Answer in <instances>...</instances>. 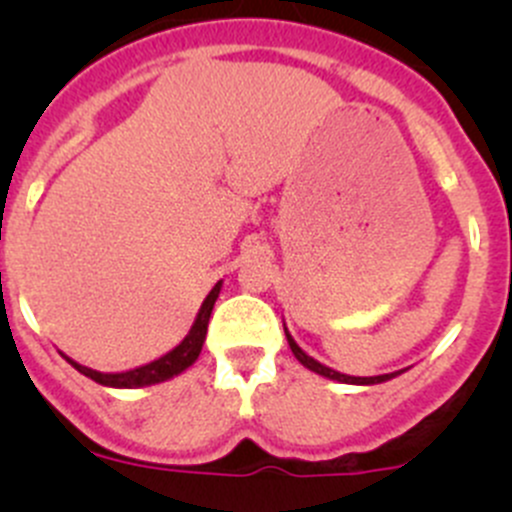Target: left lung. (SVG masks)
Masks as SVG:
<instances>
[{
    "label": "left lung",
    "mask_w": 512,
    "mask_h": 512,
    "mask_svg": "<svg viewBox=\"0 0 512 512\" xmlns=\"http://www.w3.org/2000/svg\"><path fill=\"white\" fill-rule=\"evenodd\" d=\"M285 337H287V344L289 349H292V354L297 356V361L302 366H307L309 371H314V374L324 376V379H332V381H339V384H354V386H374V384H384V381L389 379H396L399 374H404L406 369H399V371H391V374H379V376H349V374H342V371H334L329 369V366L319 364L314 356H309L307 352H302V347H299L297 342L292 339V334H289V329L285 327Z\"/></svg>",
    "instance_id": "left-lung-1"
}]
</instances>
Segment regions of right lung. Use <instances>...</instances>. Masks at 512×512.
<instances>
[{
    "label": "right lung",
    "mask_w": 512,
    "mask_h": 512,
    "mask_svg": "<svg viewBox=\"0 0 512 512\" xmlns=\"http://www.w3.org/2000/svg\"><path fill=\"white\" fill-rule=\"evenodd\" d=\"M220 289H223V280L210 289L208 297L203 299V304H200V309H198V317H195L193 327H190V332L185 334L183 342H180L175 349H170L168 354L160 356V359L151 361V364H143V366H138V369H131V371H121V374H103V371L89 369V366L79 364V361H74L64 352H59V354L64 356V359L69 361V364L74 366L79 374L89 376V379H94L96 384H101V386H111V389H141V386H153V384H160V381L173 379V376L183 374L188 366H193L195 361H198L200 352H203L210 314H213L215 299H218Z\"/></svg>",
    "instance_id": "1"
}]
</instances>
